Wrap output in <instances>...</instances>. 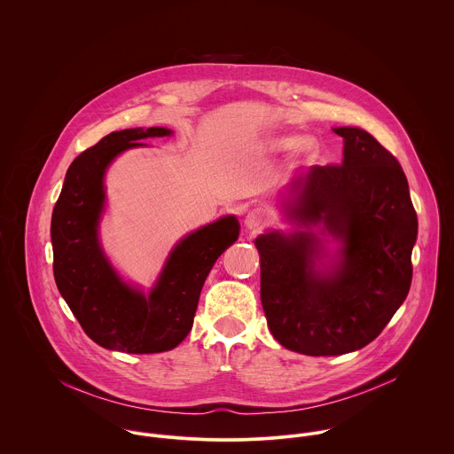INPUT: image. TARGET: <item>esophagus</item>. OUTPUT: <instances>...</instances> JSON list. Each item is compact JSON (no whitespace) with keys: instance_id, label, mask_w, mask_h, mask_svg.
<instances>
[{"instance_id":"1","label":"esophagus","mask_w":454,"mask_h":454,"mask_svg":"<svg viewBox=\"0 0 454 454\" xmlns=\"http://www.w3.org/2000/svg\"><path fill=\"white\" fill-rule=\"evenodd\" d=\"M265 218H267L265 211L255 207L247 215V225H248V229H260L265 223Z\"/></svg>"}]
</instances>
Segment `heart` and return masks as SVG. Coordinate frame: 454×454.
Wrapping results in <instances>:
<instances>
[{
	"mask_svg": "<svg viewBox=\"0 0 454 454\" xmlns=\"http://www.w3.org/2000/svg\"><path fill=\"white\" fill-rule=\"evenodd\" d=\"M294 143H295V139H294V137H281V139H278V143H276V145H278L279 148H290V146H294ZM306 148H308V150H311V148H313V145H311V143H308V145H306Z\"/></svg>",
	"mask_w": 454,
	"mask_h": 454,
	"instance_id": "heart-1",
	"label": "heart"
}]
</instances>
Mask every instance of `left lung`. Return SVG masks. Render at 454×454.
Returning <instances> with one entry per match:
<instances>
[{
	"instance_id": "obj_1",
	"label": "left lung",
	"mask_w": 454,
	"mask_h": 454,
	"mask_svg": "<svg viewBox=\"0 0 454 454\" xmlns=\"http://www.w3.org/2000/svg\"><path fill=\"white\" fill-rule=\"evenodd\" d=\"M340 164L313 166L292 184L290 218L340 241V260L318 274L313 232L255 239L260 299L274 339L297 353L333 356L372 342L405 301L418 216L402 166L372 134L337 128Z\"/></svg>"
}]
</instances>
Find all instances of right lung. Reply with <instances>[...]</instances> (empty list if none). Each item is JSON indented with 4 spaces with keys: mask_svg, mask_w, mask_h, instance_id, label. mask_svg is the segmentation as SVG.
<instances>
[{
    "mask_svg": "<svg viewBox=\"0 0 454 454\" xmlns=\"http://www.w3.org/2000/svg\"><path fill=\"white\" fill-rule=\"evenodd\" d=\"M166 128L110 132L82 152L66 173L54 206L51 238L56 285L83 332L122 353H160L191 332L202 285L216 259L238 239L234 216L220 218L182 239L146 297L115 274L98 241L108 164L137 139L168 136Z\"/></svg>",
    "mask_w": 454,
    "mask_h": 454,
    "instance_id": "obj_1",
    "label": "right lung"
}]
</instances>
